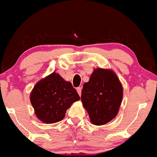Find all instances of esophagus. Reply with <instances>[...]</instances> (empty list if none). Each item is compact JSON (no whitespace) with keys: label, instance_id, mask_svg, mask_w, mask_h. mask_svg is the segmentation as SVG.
<instances>
[{"label":"esophagus","instance_id":"esophagus-1","mask_svg":"<svg viewBox=\"0 0 157 157\" xmlns=\"http://www.w3.org/2000/svg\"><path fill=\"white\" fill-rule=\"evenodd\" d=\"M81 90H82V88L80 87H77V93H78V94H79V95H80V94H81Z\"/></svg>","mask_w":157,"mask_h":157}]
</instances>
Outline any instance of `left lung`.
<instances>
[{"mask_svg":"<svg viewBox=\"0 0 157 157\" xmlns=\"http://www.w3.org/2000/svg\"><path fill=\"white\" fill-rule=\"evenodd\" d=\"M123 97V87L113 71L96 69L83 86L81 101L91 123L103 125L117 115Z\"/></svg>","mask_w":157,"mask_h":157,"instance_id":"obj_1","label":"left lung"}]
</instances>
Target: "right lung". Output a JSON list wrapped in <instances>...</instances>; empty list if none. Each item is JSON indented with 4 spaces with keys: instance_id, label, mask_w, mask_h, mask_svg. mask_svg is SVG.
I'll return each instance as SVG.
<instances>
[{
    "instance_id": "1",
    "label": "right lung",
    "mask_w": 157,
    "mask_h": 157,
    "mask_svg": "<svg viewBox=\"0 0 157 157\" xmlns=\"http://www.w3.org/2000/svg\"><path fill=\"white\" fill-rule=\"evenodd\" d=\"M80 96L70 82L53 73L38 82L30 94L31 104L39 120L46 124L59 122Z\"/></svg>"
}]
</instances>
